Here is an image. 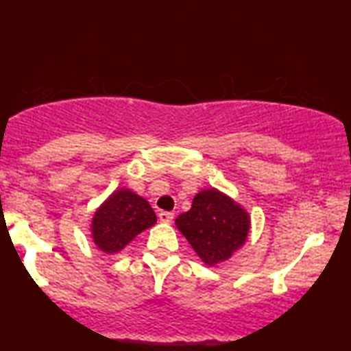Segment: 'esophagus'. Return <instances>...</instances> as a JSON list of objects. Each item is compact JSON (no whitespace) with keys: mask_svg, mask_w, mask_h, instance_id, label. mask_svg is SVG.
I'll return each instance as SVG.
<instances>
[{"mask_svg":"<svg viewBox=\"0 0 351 351\" xmlns=\"http://www.w3.org/2000/svg\"><path fill=\"white\" fill-rule=\"evenodd\" d=\"M158 219H160V222L171 223V222H172V219H174V214H172V213H167V210H161V213L158 214Z\"/></svg>","mask_w":351,"mask_h":351,"instance_id":"obj_1","label":"esophagus"}]
</instances>
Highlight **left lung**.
Returning <instances> with one entry per match:
<instances>
[{"mask_svg": "<svg viewBox=\"0 0 351 351\" xmlns=\"http://www.w3.org/2000/svg\"><path fill=\"white\" fill-rule=\"evenodd\" d=\"M179 232L191 244L206 265L228 261L246 243L249 214L222 191L201 190L191 209L176 219Z\"/></svg>", "mask_w": 351, "mask_h": 351, "instance_id": "obj_1", "label": "left lung"}]
</instances>
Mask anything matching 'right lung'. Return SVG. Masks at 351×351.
<instances>
[{
  "label": "right lung",
  "instance_id": "right-lung-1",
  "mask_svg": "<svg viewBox=\"0 0 351 351\" xmlns=\"http://www.w3.org/2000/svg\"><path fill=\"white\" fill-rule=\"evenodd\" d=\"M156 223V214L147 199L128 189L114 190L93 217L94 244L107 254H118L138 233Z\"/></svg>",
  "mask_w": 351,
  "mask_h": 351
}]
</instances>
